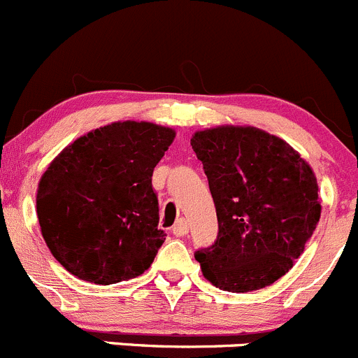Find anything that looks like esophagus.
<instances>
[{
  "instance_id": "esophagus-1",
  "label": "esophagus",
  "mask_w": 358,
  "mask_h": 358,
  "mask_svg": "<svg viewBox=\"0 0 358 358\" xmlns=\"http://www.w3.org/2000/svg\"><path fill=\"white\" fill-rule=\"evenodd\" d=\"M187 231H189V226H187L186 219H179V221L174 224V228H172V233H174L176 236L187 235Z\"/></svg>"
}]
</instances>
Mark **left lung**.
<instances>
[{
  "instance_id": "1",
  "label": "left lung",
  "mask_w": 358,
  "mask_h": 358,
  "mask_svg": "<svg viewBox=\"0 0 358 358\" xmlns=\"http://www.w3.org/2000/svg\"><path fill=\"white\" fill-rule=\"evenodd\" d=\"M217 214V238L194 252L215 287L249 292L277 282L303 254L320 219L310 165L278 137L254 127L196 132Z\"/></svg>"
}]
</instances>
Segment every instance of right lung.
<instances>
[{"label":"right lung","mask_w":358,"mask_h":358,"mask_svg":"<svg viewBox=\"0 0 358 358\" xmlns=\"http://www.w3.org/2000/svg\"><path fill=\"white\" fill-rule=\"evenodd\" d=\"M174 137L167 127L118 122L80 137L52 162L38 186V221L69 273L109 285L151 266L167 236L151 178Z\"/></svg>","instance_id":"right-lung-1"}]
</instances>
